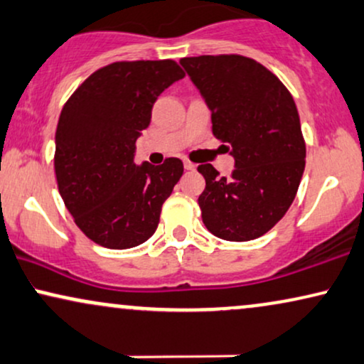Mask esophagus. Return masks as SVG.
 Listing matches in <instances>:
<instances>
[{
  "label": "esophagus",
  "instance_id": "esophagus-1",
  "mask_svg": "<svg viewBox=\"0 0 364 364\" xmlns=\"http://www.w3.org/2000/svg\"><path fill=\"white\" fill-rule=\"evenodd\" d=\"M183 168H186V171H196V165H193L192 162H188V160H183Z\"/></svg>",
  "mask_w": 364,
  "mask_h": 364
}]
</instances>
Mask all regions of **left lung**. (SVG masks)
I'll return each instance as SVG.
<instances>
[{"label":"left lung","mask_w":364,"mask_h":364,"mask_svg":"<svg viewBox=\"0 0 364 364\" xmlns=\"http://www.w3.org/2000/svg\"><path fill=\"white\" fill-rule=\"evenodd\" d=\"M181 65L212 113V132L228 144L234 172L199 165L205 188L202 223L215 237L244 242L282 219L304 172L306 145L291 93L266 67L240 55L192 56Z\"/></svg>","instance_id":"obj_1"}]
</instances>
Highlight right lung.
Listing matches in <instances>:
<instances>
[{
    "mask_svg": "<svg viewBox=\"0 0 364 364\" xmlns=\"http://www.w3.org/2000/svg\"><path fill=\"white\" fill-rule=\"evenodd\" d=\"M186 77L172 60L119 61L92 73L61 110L55 173L75 224L93 242L130 249L152 237L183 173L178 159L135 164L160 93Z\"/></svg>",
    "mask_w": 364,
    "mask_h": 364,
    "instance_id": "1",
    "label": "right lung"
}]
</instances>
